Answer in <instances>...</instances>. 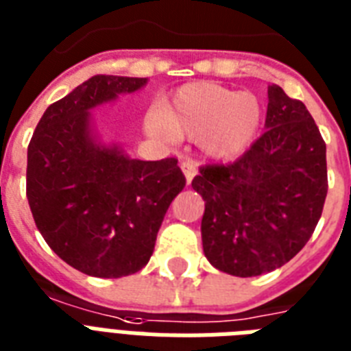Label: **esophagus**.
Returning a JSON list of instances; mask_svg holds the SVG:
<instances>
[{
    "label": "esophagus",
    "instance_id": "1",
    "mask_svg": "<svg viewBox=\"0 0 351 351\" xmlns=\"http://www.w3.org/2000/svg\"><path fill=\"white\" fill-rule=\"evenodd\" d=\"M182 171H184V175H186L187 184H191V180L197 175V164L191 162V160H186V162H182Z\"/></svg>",
    "mask_w": 351,
    "mask_h": 351
}]
</instances>
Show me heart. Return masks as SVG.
<instances>
[{
	"label": "heart",
	"mask_w": 351,
	"mask_h": 351,
	"mask_svg": "<svg viewBox=\"0 0 351 351\" xmlns=\"http://www.w3.org/2000/svg\"><path fill=\"white\" fill-rule=\"evenodd\" d=\"M262 123L261 100L215 84H189L175 93L162 111L147 118L149 131L164 138L198 140L209 158L239 156L255 140Z\"/></svg>",
	"instance_id": "obj_1"
}]
</instances>
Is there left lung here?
Masks as SVG:
<instances>
[{
    "label": "left lung",
    "instance_id": "left-lung-1",
    "mask_svg": "<svg viewBox=\"0 0 351 351\" xmlns=\"http://www.w3.org/2000/svg\"><path fill=\"white\" fill-rule=\"evenodd\" d=\"M266 131L231 164L200 167L208 261L234 277L289 262L310 240L328 193L326 143L300 100L267 87Z\"/></svg>",
    "mask_w": 351,
    "mask_h": 351
}]
</instances>
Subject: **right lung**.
Listing matches in <instances>:
<instances>
[{
	"mask_svg": "<svg viewBox=\"0 0 351 351\" xmlns=\"http://www.w3.org/2000/svg\"><path fill=\"white\" fill-rule=\"evenodd\" d=\"M147 78L93 76L47 107L27 151V198L54 253L100 278L140 271L153 255L165 211L186 186L176 158H129L104 145L90 109L134 93Z\"/></svg>",
	"mask_w": 351,
	"mask_h": 351,
	"instance_id": "1",
	"label": "right lung"
}]
</instances>
